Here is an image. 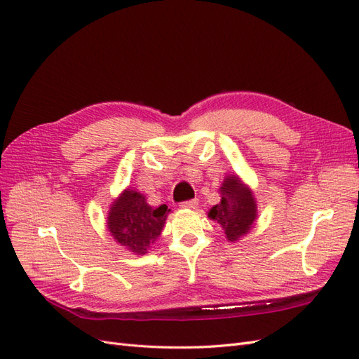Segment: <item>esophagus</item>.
I'll use <instances>...</instances> for the list:
<instances>
[{"instance_id": "34e87169", "label": "esophagus", "mask_w": 359, "mask_h": 359, "mask_svg": "<svg viewBox=\"0 0 359 359\" xmlns=\"http://www.w3.org/2000/svg\"><path fill=\"white\" fill-rule=\"evenodd\" d=\"M180 206L181 208H184V210H194L198 206V201L196 199H193V201H186V202H181L180 203Z\"/></svg>"}]
</instances>
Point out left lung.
Returning <instances> with one entry per match:
<instances>
[{
    "mask_svg": "<svg viewBox=\"0 0 359 359\" xmlns=\"http://www.w3.org/2000/svg\"><path fill=\"white\" fill-rule=\"evenodd\" d=\"M220 193L222 201L212 206L208 217L223 227L227 240L235 243L253 227L257 217L256 201L252 190L235 175L224 178Z\"/></svg>",
    "mask_w": 359,
    "mask_h": 359,
    "instance_id": "obj_1",
    "label": "left lung"
}]
</instances>
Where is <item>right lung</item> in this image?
Instances as JSON below:
<instances>
[{
  "instance_id": "right-lung-1",
  "label": "right lung",
  "mask_w": 359,
  "mask_h": 359,
  "mask_svg": "<svg viewBox=\"0 0 359 359\" xmlns=\"http://www.w3.org/2000/svg\"><path fill=\"white\" fill-rule=\"evenodd\" d=\"M169 211L166 205L154 208L147 203L142 193L127 189L111 206L107 231L130 252L145 255L161 233Z\"/></svg>"
}]
</instances>
